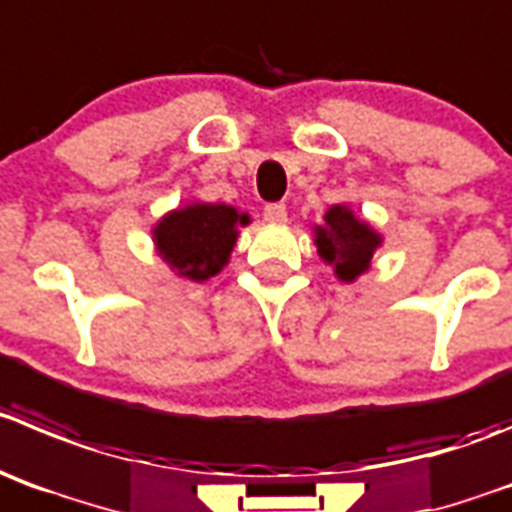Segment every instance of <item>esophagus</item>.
<instances>
[{
	"label": "esophagus",
	"mask_w": 512,
	"mask_h": 512,
	"mask_svg": "<svg viewBox=\"0 0 512 512\" xmlns=\"http://www.w3.org/2000/svg\"><path fill=\"white\" fill-rule=\"evenodd\" d=\"M265 219L270 224H285L288 222V209H285V204H267Z\"/></svg>",
	"instance_id": "esophagus-1"
}]
</instances>
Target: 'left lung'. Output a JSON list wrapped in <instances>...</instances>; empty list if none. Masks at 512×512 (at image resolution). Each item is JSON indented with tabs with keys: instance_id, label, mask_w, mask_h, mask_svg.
<instances>
[{
	"instance_id": "obj_1",
	"label": "left lung",
	"mask_w": 512,
	"mask_h": 512,
	"mask_svg": "<svg viewBox=\"0 0 512 512\" xmlns=\"http://www.w3.org/2000/svg\"><path fill=\"white\" fill-rule=\"evenodd\" d=\"M313 242L318 257L333 267L341 283H356L371 270L374 252L384 245V237L348 204H333L323 214V222L313 224Z\"/></svg>"
}]
</instances>
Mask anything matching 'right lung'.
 I'll list each match as a JSON object with an SVG mask.
<instances>
[{
	"instance_id": "right-lung-1",
	"label": "right lung",
	"mask_w": 512,
	"mask_h": 512,
	"mask_svg": "<svg viewBox=\"0 0 512 512\" xmlns=\"http://www.w3.org/2000/svg\"><path fill=\"white\" fill-rule=\"evenodd\" d=\"M252 217L229 204L191 199L184 207L166 212L151 227L154 250L176 278L204 283L227 267L240 227Z\"/></svg>"
}]
</instances>
